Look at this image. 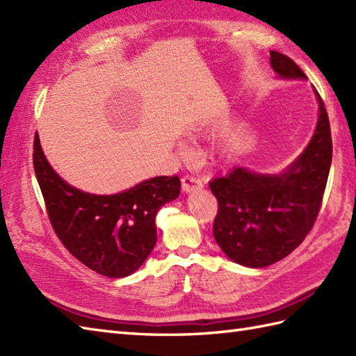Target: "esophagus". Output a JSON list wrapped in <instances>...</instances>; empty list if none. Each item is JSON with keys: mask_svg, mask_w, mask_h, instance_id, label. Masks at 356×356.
I'll return each instance as SVG.
<instances>
[{"mask_svg": "<svg viewBox=\"0 0 356 356\" xmlns=\"http://www.w3.org/2000/svg\"><path fill=\"white\" fill-rule=\"evenodd\" d=\"M202 188H203V184L199 177H194V176H184L182 177L184 193H193V191L202 190Z\"/></svg>", "mask_w": 356, "mask_h": 356, "instance_id": "esophagus-1", "label": "esophagus"}]
</instances>
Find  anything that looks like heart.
Segmentation results:
<instances>
[{"label": "heart", "instance_id": "obj_1", "mask_svg": "<svg viewBox=\"0 0 356 356\" xmlns=\"http://www.w3.org/2000/svg\"><path fill=\"white\" fill-rule=\"evenodd\" d=\"M182 153H186V149H185V148H182Z\"/></svg>", "mask_w": 356, "mask_h": 356}]
</instances>
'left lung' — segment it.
<instances>
[{"mask_svg": "<svg viewBox=\"0 0 356 356\" xmlns=\"http://www.w3.org/2000/svg\"><path fill=\"white\" fill-rule=\"evenodd\" d=\"M270 67L283 79H306L303 70L278 51H270ZM303 153L282 174H259L236 166L209 188L218 202L214 238L232 261L264 268L289 255L311 232L321 208L330 162L332 136L326 107Z\"/></svg>", "mask_w": 356, "mask_h": 356, "instance_id": "8db88e82", "label": "left lung"}]
</instances>
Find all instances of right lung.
<instances>
[{
	"label": "right lung",
	"instance_id": "add662e5",
	"mask_svg": "<svg viewBox=\"0 0 356 356\" xmlns=\"http://www.w3.org/2000/svg\"><path fill=\"white\" fill-rule=\"evenodd\" d=\"M33 168L58 238L97 274L122 278L138 270L157 240V211L180 194L177 176H159L111 195L84 193L58 176L33 142Z\"/></svg>",
	"mask_w": 356,
	"mask_h": 356
}]
</instances>
